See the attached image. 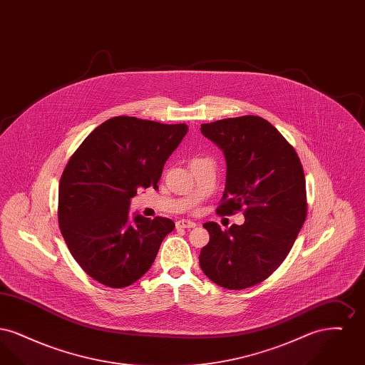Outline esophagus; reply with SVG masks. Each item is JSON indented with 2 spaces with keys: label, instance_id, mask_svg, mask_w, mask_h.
Returning <instances> with one entry per match:
<instances>
[{
  "label": "esophagus",
  "instance_id": "1",
  "mask_svg": "<svg viewBox=\"0 0 365 365\" xmlns=\"http://www.w3.org/2000/svg\"><path fill=\"white\" fill-rule=\"evenodd\" d=\"M194 227H195V223L191 222V220L182 219V220H178V222H176V228H186V230H190V228H194Z\"/></svg>",
  "mask_w": 365,
  "mask_h": 365
}]
</instances>
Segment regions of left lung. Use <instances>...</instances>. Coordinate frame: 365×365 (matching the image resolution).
Returning <instances> with one entry per match:
<instances>
[{"label": "left lung", "mask_w": 365, "mask_h": 365, "mask_svg": "<svg viewBox=\"0 0 365 365\" xmlns=\"http://www.w3.org/2000/svg\"><path fill=\"white\" fill-rule=\"evenodd\" d=\"M227 163L217 215L242 210L245 223L222 231L215 222L200 265L216 284L242 290L268 278L287 257L307 219L305 175L294 148L260 116L201 124Z\"/></svg>", "instance_id": "obj_1"}]
</instances>
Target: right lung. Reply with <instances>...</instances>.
Here are the masks:
<instances>
[{"label": "right lung", "instance_id": "add662e5", "mask_svg": "<svg viewBox=\"0 0 365 365\" xmlns=\"http://www.w3.org/2000/svg\"><path fill=\"white\" fill-rule=\"evenodd\" d=\"M186 124L118 116L93 130L66 165L58 186V226L72 257L88 277L120 289L143 277L171 219L130 217V200L153 186Z\"/></svg>", "mask_w": 365, "mask_h": 365}]
</instances>
